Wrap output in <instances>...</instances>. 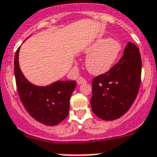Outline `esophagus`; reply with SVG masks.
<instances>
[{
	"label": "esophagus",
	"instance_id": "obj_1",
	"mask_svg": "<svg viewBox=\"0 0 157 157\" xmlns=\"http://www.w3.org/2000/svg\"><path fill=\"white\" fill-rule=\"evenodd\" d=\"M84 82H86V79H85V78H83L82 77H79L77 79L78 84H82V83H84Z\"/></svg>",
	"mask_w": 157,
	"mask_h": 157
}]
</instances>
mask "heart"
I'll return each mask as SVG.
<instances>
[{"instance_id": "heart-1", "label": "heart", "mask_w": 157, "mask_h": 157, "mask_svg": "<svg viewBox=\"0 0 157 157\" xmlns=\"http://www.w3.org/2000/svg\"><path fill=\"white\" fill-rule=\"evenodd\" d=\"M121 44L110 38H99L84 49L87 55L86 67L89 72L100 75L108 72L116 63L121 52Z\"/></svg>"}]
</instances>
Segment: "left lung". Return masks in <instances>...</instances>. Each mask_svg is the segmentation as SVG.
<instances>
[{"label":"left lung","mask_w":157,"mask_h":157,"mask_svg":"<svg viewBox=\"0 0 157 157\" xmlns=\"http://www.w3.org/2000/svg\"><path fill=\"white\" fill-rule=\"evenodd\" d=\"M142 61L140 50L129 42L120 61L91 82V109L96 116L112 121L126 113L135 101L141 82Z\"/></svg>","instance_id":"left-lung-1"}]
</instances>
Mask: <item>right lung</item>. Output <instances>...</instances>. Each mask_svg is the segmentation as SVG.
Masks as SVG:
<instances>
[{
  "mask_svg": "<svg viewBox=\"0 0 157 157\" xmlns=\"http://www.w3.org/2000/svg\"><path fill=\"white\" fill-rule=\"evenodd\" d=\"M20 47L14 56V76L19 98L30 115L46 126H56L69 113L70 100L75 81H57L48 86H36L29 82L18 63Z\"/></svg>",
  "mask_w": 157,
  "mask_h": 157,
  "instance_id": "right-lung-1",
  "label": "right lung"
}]
</instances>
